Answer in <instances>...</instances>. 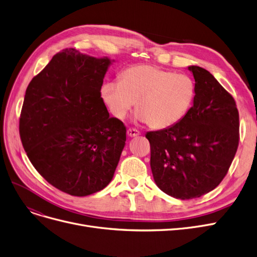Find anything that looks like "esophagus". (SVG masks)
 I'll list each match as a JSON object with an SVG mask.
<instances>
[{"label":"esophagus","instance_id":"1","mask_svg":"<svg viewBox=\"0 0 257 257\" xmlns=\"http://www.w3.org/2000/svg\"><path fill=\"white\" fill-rule=\"evenodd\" d=\"M140 135V132L136 128H128L127 130V136L128 137H137Z\"/></svg>","mask_w":257,"mask_h":257}]
</instances>
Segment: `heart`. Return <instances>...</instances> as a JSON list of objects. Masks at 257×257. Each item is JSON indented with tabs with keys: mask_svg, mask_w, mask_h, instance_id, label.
Masks as SVG:
<instances>
[{
	"mask_svg": "<svg viewBox=\"0 0 257 257\" xmlns=\"http://www.w3.org/2000/svg\"><path fill=\"white\" fill-rule=\"evenodd\" d=\"M195 95L196 86L189 76L150 64L131 66L120 74L118 83L107 82L101 88V97L115 117L124 118L136 101V119L159 130L177 124Z\"/></svg>",
	"mask_w": 257,
	"mask_h": 257,
	"instance_id": "b5f03b06",
	"label": "heart"
}]
</instances>
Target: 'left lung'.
<instances>
[{"label": "left lung", "mask_w": 257, "mask_h": 257, "mask_svg": "<svg viewBox=\"0 0 257 257\" xmlns=\"http://www.w3.org/2000/svg\"><path fill=\"white\" fill-rule=\"evenodd\" d=\"M193 106L177 124L148 132L151 169L158 188L181 200L214 190L227 175L239 142L236 102L207 69L189 66Z\"/></svg>", "instance_id": "obj_1"}]
</instances>
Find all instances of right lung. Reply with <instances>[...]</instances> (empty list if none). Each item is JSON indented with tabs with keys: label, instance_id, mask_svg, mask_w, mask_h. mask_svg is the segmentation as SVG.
I'll use <instances>...</instances> for the list:
<instances>
[{
	"label": "right lung",
	"instance_id": "1",
	"mask_svg": "<svg viewBox=\"0 0 257 257\" xmlns=\"http://www.w3.org/2000/svg\"><path fill=\"white\" fill-rule=\"evenodd\" d=\"M109 64L62 49L25 93L19 130L27 157L48 183L73 196L104 189L125 145V125L109 117L101 97Z\"/></svg>",
	"mask_w": 257,
	"mask_h": 257
}]
</instances>
